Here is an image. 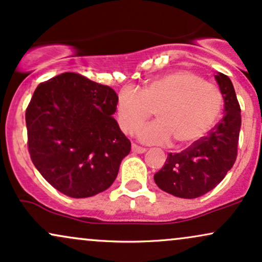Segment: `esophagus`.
Returning a JSON list of instances; mask_svg holds the SVG:
<instances>
[{"mask_svg": "<svg viewBox=\"0 0 262 262\" xmlns=\"http://www.w3.org/2000/svg\"><path fill=\"white\" fill-rule=\"evenodd\" d=\"M146 148H143V147H140V146H137V144H135V143H132V152H135V153H144L146 152Z\"/></svg>", "mask_w": 262, "mask_h": 262, "instance_id": "1", "label": "esophagus"}]
</instances>
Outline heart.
I'll return each instance as SVG.
<instances>
[{"label":"heart","mask_w":262,"mask_h":262,"mask_svg":"<svg viewBox=\"0 0 262 262\" xmlns=\"http://www.w3.org/2000/svg\"><path fill=\"white\" fill-rule=\"evenodd\" d=\"M223 97L216 85L199 75L178 70L150 79L142 91L126 87L118 98L121 130L132 134L153 115L157 121L137 131L144 143L191 146L211 130L222 112Z\"/></svg>","instance_id":"1"}]
</instances>
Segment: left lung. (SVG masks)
I'll return each mask as SVG.
<instances>
[{
  "mask_svg": "<svg viewBox=\"0 0 262 262\" xmlns=\"http://www.w3.org/2000/svg\"><path fill=\"white\" fill-rule=\"evenodd\" d=\"M214 78L224 100L223 118L189 148L169 153L163 168L155 174L159 189L181 199L205 195L224 179L238 155L242 126L241 106L228 76L218 72Z\"/></svg>",
  "mask_w": 262,
  "mask_h": 262,
  "instance_id": "obj_1",
  "label": "left lung"
}]
</instances>
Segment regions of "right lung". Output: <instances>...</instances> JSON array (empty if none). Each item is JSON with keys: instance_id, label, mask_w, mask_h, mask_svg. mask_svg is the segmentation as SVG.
I'll return each mask as SVG.
<instances>
[{"instance_id": "right-lung-1", "label": "right lung", "mask_w": 262, "mask_h": 262, "mask_svg": "<svg viewBox=\"0 0 262 262\" xmlns=\"http://www.w3.org/2000/svg\"><path fill=\"white\" fill-rule=\"evenodd\" d=\"M118 94L109 85L75 72L40 83L26 112L33 164L70 198L105 191L131 142L113 118Z\"/></svg>"}]
</instances>
